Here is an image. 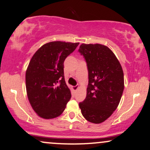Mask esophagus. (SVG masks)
Masks as SVG:
<instances>
[{"label":"esophagus","instance_id":"1","mask_svg":"<svg viewBox=\"0 0 150 150\" xmlns=\"http://www.w3.org/2000/svg\"><path fill=\"white\" fill-rule=\"evenodd\" d=\"M78 88H79V86H78V85H76V86H73V90L75 91H77Z\"/></svg>","mask_w":150,"mask_h":150}]
</instances>
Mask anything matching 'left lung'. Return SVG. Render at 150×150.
<instances>
[{
    "mask_svg": "<svg viewBox=\"0 0 150 150\" xmlns=\"http://www.w3.org/2000/svg\"><path fill=\"white\" fill-rule=\"evenodd\" d=\"M79 52L86 59L88 71L86 97L79 104L88 122L100 124L111 116L120 103L124 90V73L114 53L105 45L86 44Z\"/></svg>",
    "mask_w": 150,
    "mask_h": 150,
    "instance_id": "1",
    "label": "left lung"
}]
</instances>
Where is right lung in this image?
<instances>
[{
	"label": "right lung",
	"instance_id": "obj_1",
	"mask_svg": "<svg viewBox=\"0 0 150 150\" xmlns=\"http://www.w3.org/2000/svg\"><path fill=\"white\" fill-rule=\"evenodd\" d=\"M79 43L51 41L33 56L25 73L28 100L39 117L59 116L71 98L64 76V62Z\"/></svg>",
	"mask_w": 150,
	"mask_h": 150
}]
</instances>
